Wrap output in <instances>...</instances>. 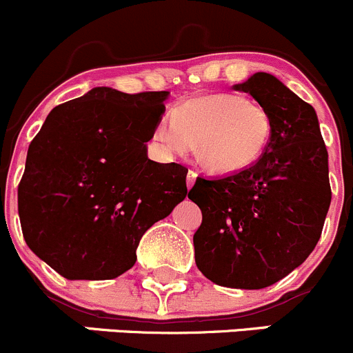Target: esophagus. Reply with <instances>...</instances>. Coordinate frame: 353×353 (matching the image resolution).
<instances>
[{
	"label": "esophagus",
	"mask_w": 353,
	"mask_h": 353,
	"mask_svg": "<svg viewBox=\"0 0 353 353\" xmlns=\"http://www.w3.org/2000/svg\"><path fill=\"white\" fill-rule=\"evenodd\" d=\"M196 177H198V174L194 172L193 169H190V170H188V177H186L188 188H193V184H194V181H196Z\"/></svg>",
	"instance_id": "34e87169"
}]
</instances>
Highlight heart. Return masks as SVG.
Here are the masks:
<instances>
[{"instance_id": "b5f03b06", "label": "heart", "mask_w": 353, "mask_h": 353, "mask_svg": "<svg viewBox=\"0 0 353 353\" xmlns=\"http://www.w3.org/2000/svg\"><path fill=\"white\" fill-rule=\"evenodd\" d=\"M272 137V116L261 104L237 94L190 99L160 116L154 143L163 155L184 157L196 141L206 169L232 174L248 169L265 152Z\"/></svg>"}]
</instances>
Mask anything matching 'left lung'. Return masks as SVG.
Instances as JSON below:
<instances>
[{"instance_id": "8db88e82", "label": "left lung", "mask_w": 353, "mask_h": 353, "mask_svg": "<svg viewBox=\"0 0 353 353\" xmlns=\"http://www.w3.org/2000/svg\"><path fill=\"white\" fill-rule=\"evenodd\" d=\"M236 90L272 116V137L256 163L230 176L198 177L188 198L201 210L194 259L213 283L256 290L307 259L331 203L328 150L311 104L270 73Z\"/></svg>"}]
</instances>
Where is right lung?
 I'll return each instance as SVG.
<instances>
[{
	"label": "right lung",
	"instance_id": "add662e5",
	"mask_svg": "<svg viewBox=\"0 0 353 353\" xmlns=\"http://www.w3.org/2000/svg\"><path fill=\"white\" fill-rule=\"evenodd\" d=\"M169 92L95 87L49 112L19 184L28 248L68 280H110L188 194V169L148 159Z\"/></svg>",
	"mask_w": 353,
	"mask_h": 353
}]
</instances>
